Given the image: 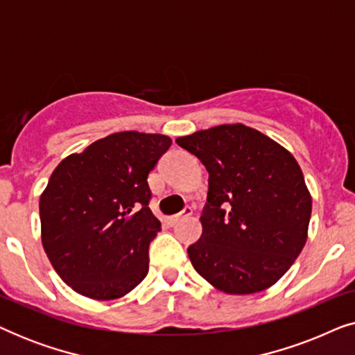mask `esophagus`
Returning a JSON list of instances; mask_svg holds the SVG:
<instances>
[{"mask_svg":"<svg viewBox=\"0 0 355 355\" xmlns=\"http://www.w3.org/2000/svg\"><path fill=\"white\" fill-rule=\"evenodd\" d=\"M191 215H192V208L191 207H186L181 213H178V215H174V216L169 218V223H171V225H174V223L181 221L182 218H187V216H191Z\"/></svg>","mask_w":355,"mask_h":355,"instance_id":"obj_1","label":"esophagus"}]
</instances>
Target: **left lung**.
I'll return each mask as SVG.
<instances>
[{
	"label": "left lung",
	"instance_id": "1",
	"mask_svg": "<svg viewBox=\"0 0 355 355\" xmlns=\"http://www.w3.org/2000/svg\"><path fill=\"white\" fill-rule=\"evenodd\" d=\"M208 171L202 236L189 245L193 268L226 294L273 286L302 252L312 197L288 150L244 124L176 139Z\"/></svg>",
	"mask_w": 355,
	"mask_h": 355
}]
</instances>
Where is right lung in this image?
<instances>
[{
    "mask_svg": "<svg viewBox=\"0 0 355 355\" xmlns=\"http://www.w3.org/2000/svg\"><path fill=\"white\" fill-rule=\"evenodd\" d=\"M171 147L135 130L96 140L53 171L40 197L42 242L53 268L85 297L118 299L148 273V245L162 230L147 178Z\"/></svg>",
    "mask_w": 355,
    "mask_h": 355,
    "instance_id": "1",
    "label": "right lung"
}]
</instances>
